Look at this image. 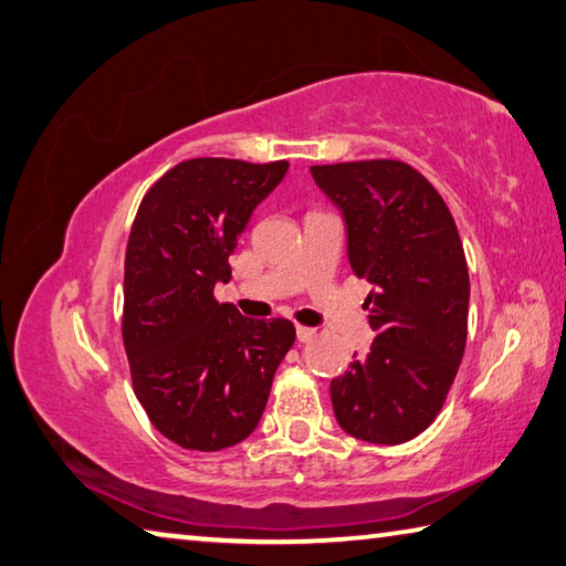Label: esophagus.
<instances>
[{"label":"esophagus","mask_w":566,"mask_h":566,"mask_svg":"<svg viewBox=\"0 0 566 566\" xmlns=\"http://www.w3.org/2000/svg\"><path fill=\"white\" fill-rule=\"evenodd\" d=\"M295 335H298L301 343H308V340L315 338V331L313 328H305V325H298V328H295Z\"/></svg>","instance_id":"34e87169"}]
</instances>
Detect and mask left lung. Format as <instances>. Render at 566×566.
I'll use <instances>...</instances> for the list:
<instances>
[{
    "label": "left lung",
    "mask_w": 566,
    "mask_h": 566,
    "mask_svg": "<svg viewBox=\"0 0 566 566\" xmlns=\"http://www.w3.org/2000/svg\"><path fill=\"white\" fill-rule=\"evenodd\" d=\"M340 208L348 258L368 277L375 340L331 382L353 438L400 444L442 410L468 343L470 273L448 203L418 168L395 158L311 166Z\"/></svg>",
    "instance_id": "left-lung-1"
}]
</instances>
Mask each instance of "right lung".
I'll return each instance as SVG.
<instances>
[{
	"mask_svg": "<svg viewBox=\"0 0 566 566\" xmlns=\"http://www.w3.org/2000/svg\"><path fill=\"white\" fill-rule=\"evenodd\" d=\"M289 161L188 158L148 188L124 263L122 338L138 402L186 450L245 440L295 340L291 321L243 318L213 298L228 255Z\"/></svg>",
	"mask_w": 566,
	"mask_h": 566,
	"instance_id": "1",
	"label": "right lung"
}]
</instances>
